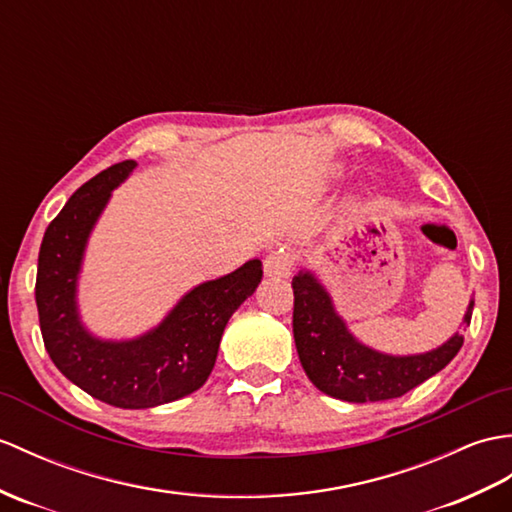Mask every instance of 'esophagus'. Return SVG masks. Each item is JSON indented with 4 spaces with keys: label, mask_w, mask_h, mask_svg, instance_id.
<instances>
[{
    "label": "esophagus",
    "mask_w": 512,
    "mask_h": 512,
    "mask_svg": "<svg viewBox=\"0 0 512 512\" xmlns=\"http://www.w3.org/2000/svg\"><path fill=\"white\" fill-rule=\"evenodd\" d=\"M264 266H266L268 277H288L292 266H294V255L288 253V251H283V248H279V251L270 253L266 257Z\"/></svg>",
    "instance_id": "obj_1"
}]
</instances>
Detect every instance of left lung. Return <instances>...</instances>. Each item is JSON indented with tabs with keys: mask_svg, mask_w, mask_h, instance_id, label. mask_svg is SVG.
Segmentation results:
<instances>
[{
	"mask_svg": "<svg viewBox=\"0 0 512 512\" xmlns=\"http://www.w3.org/2000/svg\"><path fill=\"white\" fill-rule=\"evenodd\" d=\"M292 331L296 351L312 384L342 401L366 403L406 395L456 358L465 338L454 336L443 347L410 358H392L366 349L336 316L327 292L307 272L292 279ZM473 303L465 320H471Z\"/></svg>",
	"mask_w": 512,
	"mask_h": 512,
	"instance_id": "left-lung-1",
	"label": "left lung"
}]
</instances>
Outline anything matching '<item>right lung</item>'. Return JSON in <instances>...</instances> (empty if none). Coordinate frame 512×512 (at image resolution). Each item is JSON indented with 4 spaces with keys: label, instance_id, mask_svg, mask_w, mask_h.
<instances>
[{
    "label": "right lung",
    "instance_id": "obj_1",
    "mask_svg": "<svg viewBox=\"0 0 512 512\" xmlns=\"http://www.w3.org/2000/svg\"><path fill=\"white\" fill-rule=\"evenodd\" d=\"M133 168L135 161H122L93 176L50 222L39 251L34 299L43 344L58 371L95 399L139 410L181 399L207 382L224 327L255 292L264 270L253 259L227 277L198 285L139 340L91 338L78 323L76 275L93 222L111 189Z\"/></svg>",
    "mask_w": 512,
    "mask_h": 512
}]
</instances>
